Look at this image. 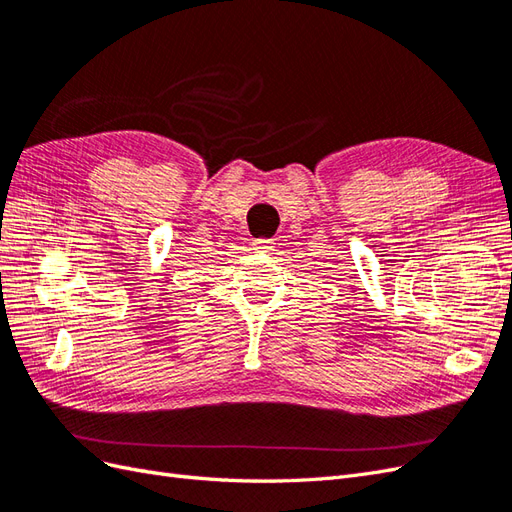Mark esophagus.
Masks as SVG:
<instances>
[{
    "label": "esophagus",
    "mask_w": 512,
    "mask_h": 512,
    "mask_svg": "<svg viewBox=\"0 0 512 512\" xmlns=\"http://www.w3.org/2000/svg\"><path fill=\"white\" fill-rule=\"evenodd\" d=\"M254 250H271L273 239H254Z\"/></svg>",
    "instance_id": "34e87169"
}]
</instances>
